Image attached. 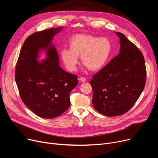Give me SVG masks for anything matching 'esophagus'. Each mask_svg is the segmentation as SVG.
<instances>
[{
	"instance_id": "obj_1",
	"label": "esophagus",
	"mask_w": 158,
	"mask_h": 158,
	"mask_svg": "<svg viewBox=\"0 0 158 158\" xmlns=\"http://www.w3.org/2000/svg\"><path fill=\"white\" fill-rule=\"evenodd\" d=\"M79 79H80V81H82V82H85V81H86V79L85 77H81Z\"/></svg>"
}]
</instances>
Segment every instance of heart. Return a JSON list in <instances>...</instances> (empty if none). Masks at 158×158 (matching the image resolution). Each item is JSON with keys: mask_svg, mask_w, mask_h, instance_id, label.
Returning <instances> with one entry per match:
<instances>
[{"mask_svg": "<svg viewBox=\"0 0 158 158\" xmlns=\"http://www.w3.org/2000/svg\"><path fill=\"white\" fill-rule=\"evenodd\" d=\"M70 48L61 51L63 61L70 72L76 71L81 56L82 63L92 71L101 70L107 64L112 52L111 41L105 37L77 35L69 40Z\"/></svg>", "mask_w": 158, "mask_h": 158, "instance_id": "obj_1", "label": "heart"}]
</instances>
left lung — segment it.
Instances as JSON below:
<instances>
[{
	"mask_svg": "<svg viewBox=\"0 0 158 158\" xmlns=\"http://www.w3.org/2000/svg\"><path fill=\"white\" fill-rule=\"evenodd\" d=\"M115 33L120 38L119 54L89 82L94 108L107 117L122 115L134 106L144 89L147 77L142 52L122 33Z\"/></svg>",
	"mask_w": 158,
	"mask_h": 158,
	"instance_id": "8db88e82",
	"label": "left lung"
}]
</instances>
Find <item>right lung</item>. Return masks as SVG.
I'll list each match as a JSON object with an SVG mask.
<instances>
[{"mask_svg":"<svg viewBox=\"0 0 158 158\" xmlns=\"http://www.w3.org/2000/svg\"><path fill=\"white\" fill-rule=\"evenodd\" d=\"M62 27L36 32L25 40L15 70V81L23 102L37 116L45 118L59 117L68 110L69 95L78 84L77 76L63 70L53 37ZM41 49L48 51V59L36 60Z\"/></svg>","mask_w":158,"mask_h":158,"instance_id":"right-lung-1","label":"right lung"}]
</instances>
